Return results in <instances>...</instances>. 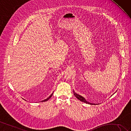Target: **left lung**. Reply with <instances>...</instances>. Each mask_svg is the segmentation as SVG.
I'll return each instance as SVG.
<instances>
[{
  "label": "left lung",
  "mask_w": 131,
  "mask_h": 131,
  "mask_svg": "<svg viewBox=\"0 0 131 131\" xmlns=\"http://www.w3.org/2000/svg\"><path fill=\"white\" fill-rule=\"evenodd\" d=\"M74 95H75V96L80 101H82V102H85V103H86V104H90V105H95V104H92V103H90V102H88V101L85 100V99L84 97H83L82 96H81V95H80L77 94L75 93L74 91Z\"/></svg>",
  "instance_id": "8db88e82"
}]
</instances>
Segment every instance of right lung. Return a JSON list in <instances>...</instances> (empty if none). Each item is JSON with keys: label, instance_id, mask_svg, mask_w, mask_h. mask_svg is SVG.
<instances>
[{"label": "right lung", "instance_id": "obj_1", "mask_svg": "<svg viewBox=\"0 0 131 131\" xmlns=\"http://www.w3.org/2000/svg\"><path fill=\"white\" fill-rule=\"evenodd\" d=\"M53 93H52L51 95H50V96H49L48 98H47L46 99H45V100H43V101H42V102H45V101H47V100H49V99H50L51 97H52V95H53Z\"/></svg>", "mask_w": 131, "mask_h": 131}]
</instances>
